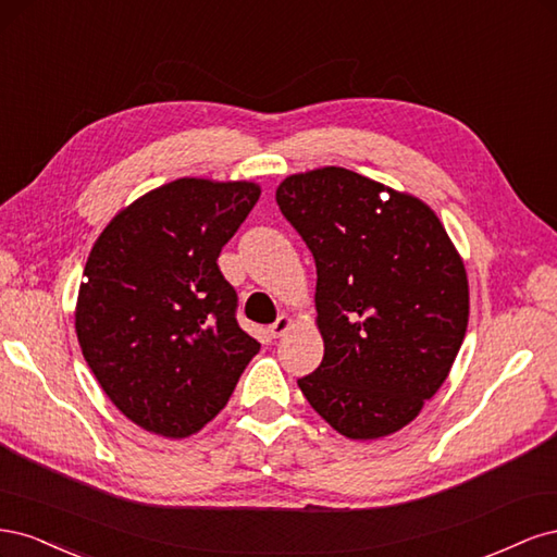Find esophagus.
Segmentation results:
<instances>
[{
    "instance_id": "1",
    "label": "esophagus",
    "mask_w": 557,
    "mask_h": 557,
    "mask_svg": "<svg viewBox=\"0 0 557 557\" xmlns=\"http://www.w3.org/2000/svg\"><path fill=\"white\" fill-rule=\"evenodd\" d=\"M290 327H293V318L290 315H278L276 323L269 325V334H272L274 339H278V336H283Z\"/></svg>"
}]
</instances>
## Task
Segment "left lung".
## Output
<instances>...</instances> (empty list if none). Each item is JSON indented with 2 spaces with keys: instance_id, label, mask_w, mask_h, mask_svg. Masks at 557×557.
<instances>
[{
  "instance_id": "1",
  "label": "left lung",
  "mask_w": 557,
  "mask_h": 557,
  "mask_svg": "<svg viewBox=\"0 0 557 557\" xmlns=\"http://www.w3.org/2000/svg\"><path fill=\"white\" fill-rule=\"evenodd\" d=\"M276 201L313 252L325 342L323 362L297 385L348 440L401 430L440 391L462 346V258L425 201L344 166L288 176Z\"/></svg>"
}]
</instances>
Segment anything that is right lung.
I'll return each mask as SVG.
<instances>
[{
    "instance_id": "add662e5",
    "label": "right lung",
    "mask_w": 557,
    "mask_h": 557,
    "mask_svg": "<svg viewBox=\"0 0 557 557\" xmlns=\"http://www.w3.org/2000/svg\"><path fill=\"white\" fill-rule=\"evenodd\" d=\"M258 199V183L178 178L132 201L90 250L76 301L83 358L148 432H199L260 350L218 269Z\"/></svg>"
}]
</instances>
